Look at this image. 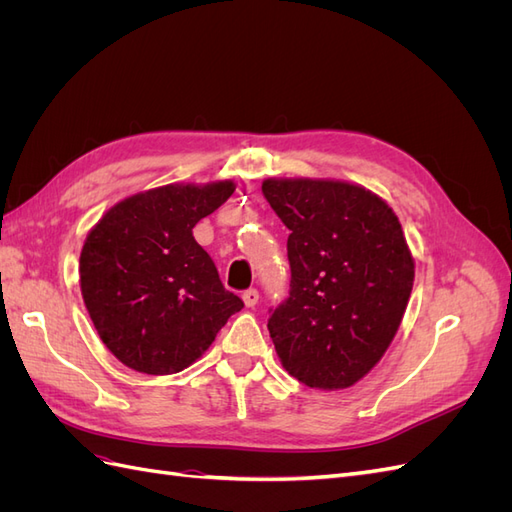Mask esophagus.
<instances>
[{
  "label": "esophagus",
  "mask_w": 512,
  "mask_h": 512,
  "mask_svg": "<svg viewBox=\"0 0 512 512\" xmlns=\"http://www.w3.org/2000/svg\"><path fill=\"white\" fill-rule=\"evenodd\" d=\"M243 303H245L247 307H254V305L258 303V290H256V288H247V290L243 292Z\"/></svg>",
  "instance_id": "1"
}]
</instances>
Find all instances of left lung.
<instances>
[{"label":"left lung","mask_w":512,"mask_h":512,"mask_svg":"<svg viewBox=\"0 0 512 512\" xmlns=\"http://www.w3.org/2000/svg\"><path fill=\"white\" fill-rule=\"evenodd\" d=\"M262 194L290 230V297L269 333L290 376L348 389L374 367L404 318L414 260L393 209L361 185L265 179Z\"/></svg>","instance_id":"obj_1"}]
</instances>
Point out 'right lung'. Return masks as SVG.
<instances>
[{"mask_svg":"<svg viewBox=\"0 0 512 512\" xmlns=\"http://www.w3.org/2000/svg\"><path fill=\"white\" fill-rule=\"evenodd\" d=\"M232 192V181L170 183L121 200L91 228L79 267L83 301L123 365L177 374L243 307L192 235Z\"/></svg>","mask_w":512,"mask_h":512,"instance_id":"obj_1","label":"right lung"}]
</instances>
